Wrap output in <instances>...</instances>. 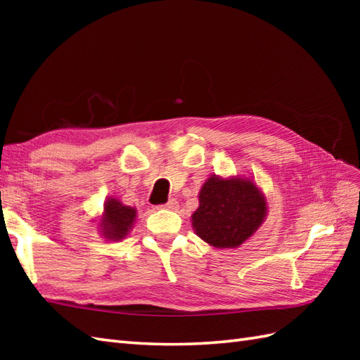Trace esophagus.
<instances>
[{
  "label": "esophagus",
  "instance_id": "obj_1",
  "mask_svg": "<svg viewBox=\"0 0 360 360\" xmlns=\"http://www.w3.org/2000/svg\"><path fill=\"white\" fill-rule=\"evenodd\" d=\"M160 207H164V209H168V210H176L179 207V204H178V201L176 200H168V202L167 204H164V205H160Z\"/></svg>",
  "mask_w": 360,
  "mask_h": 360
}]
</instances>
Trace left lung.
<instances>
[{"instance_id": "left-lung-1", "label": "left lung", "mask_w": 360, "mask_h": 360, "mask_svg": "<svg viewBox=\"0 0 360 360\" xmlns=\"http://www.w3.org/2000/svg\"><path fill=\"white\" fill-rule=\"evenodd\" d=\"M192 215L195 233L217 249H233L249 240L267 215L266 196L246 176L212 174L200 190Z\"/></svg>"}]
</instances>
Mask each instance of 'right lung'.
Wrapping results in <instances>:
<instances>
[{
  "mask_svg": "<svg viewBox=\"0 0 360 360\" xmlns=\"http://www.w3.org/2000/svg\"><path fill=\"white\" fill-rule=\"evenodd\" d=\"M137 217V210L122 204L117 198H106L103 213L98 221V232L108 241H120L129 233Z\"/></svg>",
  "mask_w": 360,
  "mask_h": 360,
  "instance_id": "obj_1",
  "label": "right lung"
}]
</instances>
